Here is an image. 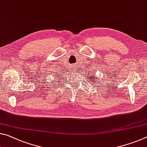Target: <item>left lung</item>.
<instances>
[{
    "instance_id": "left-lung-1",
    "label": "left lung",
    "mask_w": 147,
    "mask_h": 147,
    "mask_svg": "<svg viewBox=\"0 0 147 147\" xmlns=\"http://www.w3.org/2000/svg\"><path fill=\"white\" fill-rule=\"evenodd\" d=\"M94 71H95V70H94V71H91L90 72H88V74H89V75H88V79H89L90 81H91V82H92L93 83H94L95 81L97 80H97H99V79L95 76V72L94 73H93ZM97 82H98V81H97Z\"/></svg>"
}]
</instances>
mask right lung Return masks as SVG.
Here are the masks:
<instances>
[{
  "instance_id": "obj_1",
  "label": "right lung",
  "mask_w": 147,
  "mask_h": 147,
  "mask_svg": "<svg viewBox=\"0 0 147 147\" xmlns=\"http://www.w3.org/2000/svg\"><path fill=\"white\" fill-rule=\"evenodd\" d=\"M55 78H56V79H57H57H59V76H56V77H55Z\"/></svg>"
}]
</instances>
